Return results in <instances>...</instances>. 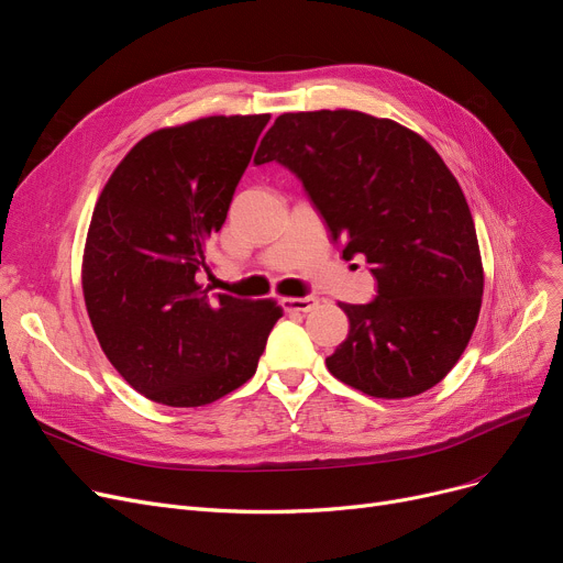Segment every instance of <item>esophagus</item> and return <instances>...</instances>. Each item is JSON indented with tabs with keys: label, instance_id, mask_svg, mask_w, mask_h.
<instances>
[{
	"label": "esophagus",
	"instance_id": "1",
	"mask_svg": "<svg viewBox=\"0 0 563 563\" xmlns=\"http://www.w3.org/2000/svg\"><path fill=\"white\" fill-rule=\"evenodd\" d=\"M319 299L317 297H287V299H280V306L287 310V312H310L312 308H317Z\"/></svg>",
	"mask_w": 563,
	"mask_h": 563
}]
</instances>
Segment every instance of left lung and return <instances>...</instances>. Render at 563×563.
<instances>
[{
	"instance_id": "1",
	"label": "left lung",
	"mask_w": 563,
	"mask_h": 563,
	"mask_svg": "<svg viewBox=\"0 0 563 563\" xmlns=\"http://www.w3.org/2000/svg\"><path fill=\"white\" fill-rule=\"evenodd\" d=\"M297 173L344 260L365 255L378 283L340 303L349 335L327 358L346 386L416 397L450 374L477 327L484 266L456 177L420 134L351 109L283 113L255 164Z\"/></svg>"
}]
</instances>
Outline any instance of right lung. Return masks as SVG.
Here are the masks:
<instances>
[{
  "instance_id": "obj_1",
  "label": "right lung",
  "mask_w": 563,
  "mask_h": 563,
  "mask_svg": "<svg viewBox=\"0 0 563 563\" xmlns=\"http://www.w3.org/2000/svg\"><path fill=\"white\" fill-rule=\"evenodd\" d=\"M269 118L207 115L147 134L96 202L81 262L88 319L151 401L194 408L244 386L283 317L272 299L210 297L196 280Z\"/></svg>"
}]
</instances>
